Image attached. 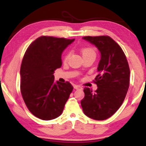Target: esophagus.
<instances>
[{
  "mask_svg": "<svg viewBox=\"0 0 146 146\" xmlns=\"http://www.w3.org/2000/svg\"><path fill=\"white\" fill-rule=\"evenodd\" d=\"M73 87H74L75 89H81L82 88V87L80 86H79V85H74Z\"/></svg>",
  "mask_w": 146,
  "mask_h": 146,
  "instance_id": "esophagus-1",
  "label": "esophagus"
}]
</instances>
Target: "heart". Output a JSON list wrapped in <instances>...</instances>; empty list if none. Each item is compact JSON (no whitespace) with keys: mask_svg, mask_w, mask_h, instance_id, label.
<instances>
[{"mask_svg":"<svg viewBox=\"0 0 146 146\" xmlns=\"http://www.w3.org/2000/svg\"><path fill=\"white\" fill-rule=\"evenodd\" d=\"M82 56H86V55H89V54H94L95 55V52L93 48H83L82 51ZM69 53H66L64 56V60H66L68 59V58L69 57Z\"/></svg>","mask_w":146,"mask_h":146,"instance_id":"obj_1","label":"heart"}]
</instances>
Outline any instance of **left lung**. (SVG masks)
Returning a JSON list of instances; mask_svg holds the SVG:
<instances>
[{
	"instance_id": "8db88e82",
	"label": "left lung",
	"mask_w": 146,
	"mask_h": 146,
	"mask_svg": "<svg viewBox=\"0 0 146 146\" xmlns=\"http://www.w3.org/2000/svg\"><path fill=\"white\" fill-rule=\"evenodd\" d=\"M84 40L95 45L100 53L95 83L98 89L84 88L81 101L83 112L95 120H105L120 108L130 84V68L124 53L109 36H86Z\"/></svg>"
}]
</instances>
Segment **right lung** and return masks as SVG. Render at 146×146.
I'll return each mask as SVG.
<instances>
[{
  "mask_svg": "<svg viewBox=\"0 0 146 146\" xmlns=\"http://www.w3.org/2000/svg\"><path fill=\"white\" fill-rule=\"evenodd\" d=\"M74 40L41 36L25 52L21 67V90L28 109L38 118L51 120L62 113L73 87L68 82H55L53 73L62 66L64 50Z\"/></svg>",
  "mask_w": 146,
  "mask_h": 146,
  "instance_id": "obj_1",
  "label": "right lung"
}]
</instances>
